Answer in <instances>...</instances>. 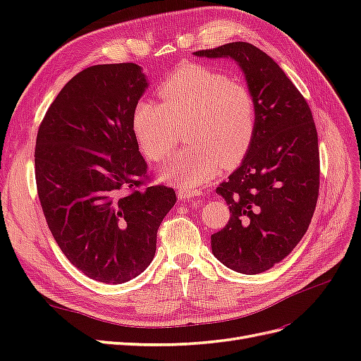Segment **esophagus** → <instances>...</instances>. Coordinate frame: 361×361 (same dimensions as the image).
I'll return each instance as SVG.
<instances>
[{"instance_id": "esophagus-1", "label": "esophagus", "mask_w": 361, "mask_h": 361, "mask_svg": "<svg viewBox=\"0 0 361 361\" xmlns=\"http://www.w3.org/2000/svg\"><path fill=\"white\" fill-rule=\"evenodd\" d=\"M202 192L199 190H183V188H179L178 190V197L180 200H191V199H195L199 197Z\"/></svg>"}]
</instances>
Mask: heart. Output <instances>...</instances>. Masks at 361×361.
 <instances>
[{"label": "heart", "mask_w": 361, "mask_h": 361, "mask_svg": "<svg viewBox=\"0 0 361 361\" xmlns=\"http://www.w3.org/2000/svg\"><path fill=\"white\" fill-rule=\"evenodd\" d=\"M161 104L141 99L133 111L140 147L152 161L167 158L187 128L188 146L178 152L158 178L183 190L211 180L224 166L243 161L253 145L257 104L250 87L200 64L179 69L159 87Z\"/></svg>", "instance_id": "1"}]
</instances>
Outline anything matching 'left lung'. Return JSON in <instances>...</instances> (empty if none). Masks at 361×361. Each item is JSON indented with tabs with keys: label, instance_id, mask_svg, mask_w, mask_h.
Here are the masks:
<instances>
[{
	"label": "left lung",
	"instance_id": "8db88e82",
	"mask_svg": "<svg viewBox=\"0 0 361 361\" xmlns=\"http://www.w3.org/2000/svg\"><path fill=\"white\" fill-rule=\"evenodd\" d=\"M194 56L233 60L257 104L253 145L241 166L216 188L231 220L211 236V247L227 268L259 274L285 259L312 221L319 192L312 111L279 64L251 43L232 42Z\"/></svg>",
	"mask_w": 361,
	"mask_h": 361
}]
</instances>
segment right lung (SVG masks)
<instances>
[{
  "mask_svg": "<svg viewBox=\"0 0 361 361\" xmlns=\"http://www.w3.org/2000/svg\"><path fill=\"white\" fill-rule=\"evenodd\" d=\"M149 87L135 63L97 64L63 87L39 128L36 183L49 231L87 277L120 285L154 260L157 232L176 203L146 178L133 111Z\"/></svg>",
  "mask_w": 361,
  "mask_h": 361,
  "instance_id": "right-lung-1",
  "label": "right lung"
}]
</instances>
